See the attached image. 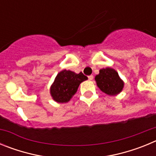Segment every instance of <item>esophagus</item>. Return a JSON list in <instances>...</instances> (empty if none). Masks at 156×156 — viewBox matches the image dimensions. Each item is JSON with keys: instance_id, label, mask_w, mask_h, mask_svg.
I'll list each match as a JSON object with an SVG mask.
<instances>
[{"instance_id": "esophagus-1", "label": "esophagus", "mask_w": 156, "mask_h": 156, "mask_svg": "<svg viewBox=\"0 0 156 156\" xmlns=\"http://www.w3.org/2000/svg\"><path fill=\"white\" fill-rule=\"evenodd\" d=\"M93 79H94V76H92V75L88 76V80H92Z\"/></svg>"}]
</instances>
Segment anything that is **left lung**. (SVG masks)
I'll return each instance as SVG.
<instances>
[{
  "label": "left lung",
  "mask_w": 156,
  "mask_h": 156,
  "mask_svg": "<svg viewBox=\"0 0 156 156\" xmlns=\"http://www.w3.org/2000/svg\"><path fill=\"white\" fill-rule=\"evenodd\" d=\"M97 85L101 91L108 95L119 94L123 87V82L120 80L118 73L111 68L102 69L95 76Z\"/></svg>",
  "instance_id": "obj_1"
}]
</instances>
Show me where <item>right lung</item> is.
Returning <instances> with one entry per match:
<instances>
[{
	"label": "right lung",
	"mask_w": 156,
	"mask_h": 156,
	"mask_svg": "<svg viewBox=\"0 0 156 156\" xmlns=\"http://www.w3.org/2000/svg\"><path fill=\"white\" fill-rule=\"evenodd\" d=\"M87 77L82 73L76 74L69 70H63L56 76L51 87V94L55 101L66 103L77 91L79 85Z\"/></svg>",
	"instance_id": "add662e5"
}]
</instances>
